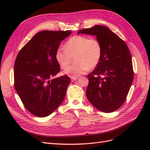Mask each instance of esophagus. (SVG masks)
Masks as SVG:
<instances>
[{
    "label": "esophagus",
    "instance_id": "obj_1",
    "mask_svg": "<svg viewBox=\"0 0 150 150\" xmlns=\"http://www.w3.org/2000/svg\"><path fill=\"white\" fill-rule=\"evenodd\" d=\"M78 77H76V78H71V81H72V82H73V81H75L76 80H77V79H78Z\"/></svg>",
    "mask_w": 150,
    "mask_h": 150
}]
</instances>
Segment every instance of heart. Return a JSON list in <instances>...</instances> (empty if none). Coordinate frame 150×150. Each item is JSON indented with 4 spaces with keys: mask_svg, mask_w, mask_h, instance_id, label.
<instances>
[{
    "mask_svg": "<svg viewBox=\"0 0 150 150\" xmlns=\"http://www.w3.org/2000/svg\"><path fill=\"white\" fill-rule=\"evenodd\" d=\"M102 56V46L97 39L84 35H75L68 39L64 49L59 47L55 52V59L62 69L70 64L71 58L75 56L76 63L63 71L64 74L76 78L96 67Z\"/></svg>",
    "mask_w": 150,
    "mask_h": 150,
    "instance_id": "obj_1",
    "label": "heart"
}]
</instances>
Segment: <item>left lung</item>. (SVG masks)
Returning a JSON list of instances; mask_svg holds the SVG:
<instances>
[{
  "instance_id": "8db88e82",
  "label": "left lung",
  "mask_w": 150,
  "mask_h": 150,
  "mask_svg": "<svg viewBox=\"0 0 150 150\" xmlns=\"http://www.w3.org/2000/svg\"><path fill=\"white\" fill-rule=\"evenodd\" d=\"M79 33L96 35L102 46L100 61L87 76L86 96L99 111H115L125 103L133 83L134 72L129 50L123 40L106 26L96 25L79 30Z\"/></svg>"
}]
</instances>
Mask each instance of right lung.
Masks as SVG:
<instances>
[{
    "instance_id": "right-lung-1",
    "label": "right lung",
    "mask_w": 150,
    "mask_h": 150,
    "mask_svg": "<svg viewBox=\"0 0 150 150\" xmlns=\"http://www.w3.org/2000/svg\"><path fill=\"white\" fill-rule=\"evenodd\" d=\"M71 30H42L22 47L14 64V87L25 108L38 117H46L65 98L69 76L54 78L61 69L55 52Z\"/></svg>"
}]
</instances>
